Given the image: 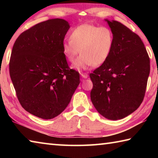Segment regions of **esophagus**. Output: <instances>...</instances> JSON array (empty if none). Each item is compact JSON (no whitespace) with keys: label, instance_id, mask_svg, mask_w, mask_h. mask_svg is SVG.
<instances>
[{"label":"esophagus","instance_id":"1","mask_svg":"<svg viewBox=\"0 0 158 158\" xmlns=\"http://www.w3.org/2000/svg\"><path fill=\"white\" fill-rule=\"evenodd\" d=\"M81 77H83V78H85V79L88 78V73H81Z\"/></svg>","mask_w":158,"mask_h":158}]
</instances>
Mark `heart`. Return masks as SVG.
<instances>
[{"mask_svg": "<svg viewBox=\"0 0 158 158\" xmlns=\"http://www.w3.org/2000/svg\"><path fill=\"white\" fill-rule=\"evenodd\" d=\"M69 39L62 43V53L70 62L75 61L79 52L81 53L74 65L79 70L103 64L109 58L114 45L111 30L89 23L74 28L70 33Z\"/></svg>", "mask_w": 158, "mask_h": 158, "instance_id": "b5f03b06", "label": "heart"}]
</instances>
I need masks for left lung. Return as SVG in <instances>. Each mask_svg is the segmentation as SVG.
Instances as JSON below:
<instances>
[{"label":"left lung","instance_id":"obj_1","mask_svg":"<svg viewBox=\"0 0 158 158\" xmlns=\"http://www.w3.org/2000/svg\"><path fill=\"white\" fill-rule=\"evenodd\" d=\"M114 45L106 61L89 74L92 102L105 118L117 120L142 103L150 72V60L139 36L117 21L106 20Z\"/></svg>","mask_w":158,"mask_h":158}]
</instances>
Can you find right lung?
Returning <instances> with one entry per match:
<instances>
[{"label": "right lung", "instance_id": "right-lung-1", "mask_svg": "<svg viewBox=\"0 0 158 158\" xmlns=\"http://www.w3.org/2000/svg\"><path fill=\"white\" fill-rule=\"evenodd\" d=\"M70 26L63 19L39 23L20 35L13 45L9 74L20 105L44 119L60 115L80 83L70 69L62 45Z\"/></svg>", "mask_w": 158, "mask_h": 158}]
</instances>
